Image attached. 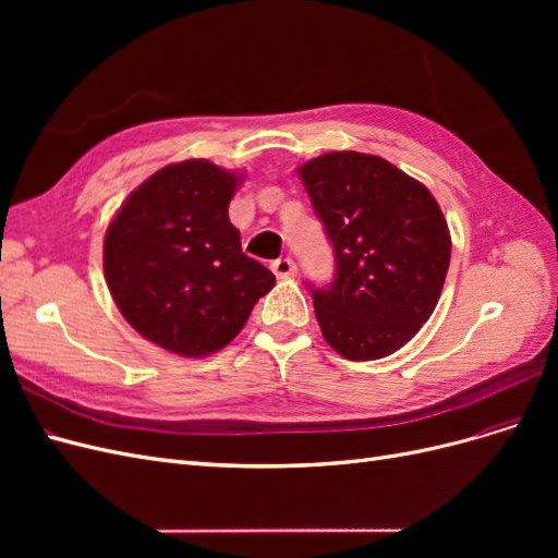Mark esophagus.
I'll return each instance as SVG.
<instances>
[{"instance_id":"34e87169","label":"esophagus","mask_w":558,"mask_h":558,"mask_svg":"<svg viewBox=\"0 0 558 558\" xmlns=\"http://www.w3.org/2000/svg\"><path fill=\"white\" fill-rule=\"evenodd\" d=\"M272 272L277 277L286 279V277H295L298 275V267H295L293 258H277V260H272Z\"/></svg>"}]
</instances>
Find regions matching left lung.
<instances>
[{
	"label": "left lung",
	"instance_id": "obj_1",
	"mask_svg": "<svg viewBox=\"0 0 558 558\" xmlns=\"http://www.w3.org/2000/svg\"><path fill=\"white\" fill-rule=\"evenodd\" d=\"M298 172L335 253L332 283L312 289L320 332L349 361L391 356L442 293L451 238L440 205L424 183L359 150H332Z\"/></svg>",
	"mask_w": 558,
	"mask_h": 558
}]
</instances>
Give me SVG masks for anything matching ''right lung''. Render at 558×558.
Instances as JSON below:
<instances>
[{"mask_svg":"<svg viewBox=\"0 0 558 558\" xmlns=\"http://www.w3.org/2000/svg\"><path fill=\"white\" fill-rule=\"evenodd\" d=\"M240 181L209 160L167 165L130 193L107 230L113 302L134 330L177 356L223 349L275 286L228 218Z\"/></svg>","mask_w":558,"mask_h":558,"instance_id":"add662e5","label":"right lung"}]
</instances>
